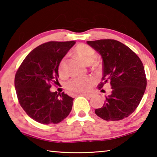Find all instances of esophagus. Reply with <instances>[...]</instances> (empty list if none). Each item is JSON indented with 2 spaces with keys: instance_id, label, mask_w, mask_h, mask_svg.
Segmentation results:
<instances>
[{
  "instance_id": "1",
  "label": "esophagus",
  "mask_w": 157,
  "mask_h": 157,
  "mask_svg": "<svg viewBox=\"0 0 157 157\" xmlns=\"http://www.w3.org/2000/svg\"><path fill=\"white\" fill-rule=\"evenodd\" d=\"M80 95H83V96L90 98H92L93 96H94V94H82Z\"/></svg>"
}]
</instances>
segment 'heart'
<instances>
[{"mask_svg":"<svg viewBox=\"0 0 157 157\" xmlns=\"http://www.w3.org/2000/svg\"><path fill=\"white\" fill-rule=\"evenodd\" d=\"M74 52L86 64H91L94 62L96 57V53L95 50L91 46L84 44H80L77 46L74 49ZM66 70V58L63 57L61 59L58 66V72L60 75H63ZM93 82V79L90 77L84 78H74L68 81L66 84V87L70 91L75 93H82L86 91L89 89Z\"/></svg>","mask_w":157,"mask_h":157,"instance_id":"1","label":"heart"}]
</instances>
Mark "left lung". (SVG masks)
<instances>
[{"label": "left lung", "mask_w": 157, "mask_h": 157, "mask_svg": "<svg viewBox=\"0 0 157 157\" xmlns=\"http://www.w3.org/2000/svg\"><path fill=\"white\" fill-rule=\"evenodd\" d=\"M86 43L102 59V78L98 89H102L106 83L112 89L102 107L95 113L107 121L123 120L135 111L145 91L147 79L141 60L129 47L114 39Z\"/></svg>", "instance_id": "8db88e82"}]
</instances>
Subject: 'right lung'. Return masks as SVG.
<instances>
[{"label": "right lung", "instance_id": "obj_1", "mask_svg": "<svg viewBox=\"0 0 157 157\" xmlns=\"http://www.w3.org/2000/svg\"><path fill=\"white\" fill-rule=\"evenodd\" d=\"M75 41H49L29 53L17 71L14 86L19 104L28 116L39 123L57 124L67 117L73 98L50 91L59 78L61 59Z\"/></svg>", "mask_w": 157, "mask_h": 157}]
</instances>
